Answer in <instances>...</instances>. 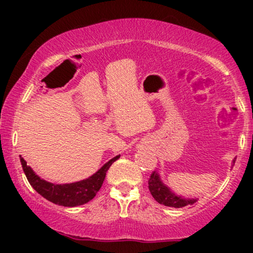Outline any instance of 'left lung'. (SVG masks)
Masks as SVG:
<instances>
[{
    "label": "left lung",
    "mask_w": 253,
    "mask_h": 253,
    "mask_svg": "<svg viewBox=\"0 0 253 253\" xmlns=\"http://www.w3.org/2000/svg\"><path fill=\"white\" fill-rule=\"evenodd\" d=\"M236 161H233V163ZM149 189L151 195L153 199L161 205L168 206V207L173 208H182L185 206L194 205L197 201V199H185L181 195H177L170 189L168 185H165L163 181L161 179V176L157 171H153L151 173V177L149 179Z\"/></svg>",
    "instance_id": "1"
}]
</instances>
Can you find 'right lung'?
<instances>
[{
  "label": "right lung",
  "mask_w": 253,
  "mask_h": 253,
  "mask_svg": "<svg viewBox=\"0 0 253 253\" xmlns=\"http://www.w3.org/2000/svg\"><path fill=\"white\" fill-rule=\"evenodd\" d=\"M119 158H120V155L112 158L100 170H97V172L88 178L74 183H65V184H54V183L42 179L34 172L31 167H28L27 162L21 156H20V162H21L22 169L28 182L38 194L54 205L63 206V207H76L94 199L97 191L102 187L110 165Z\"/></svg>",
  "instance_id": "obj_1"
}]
</instances>
